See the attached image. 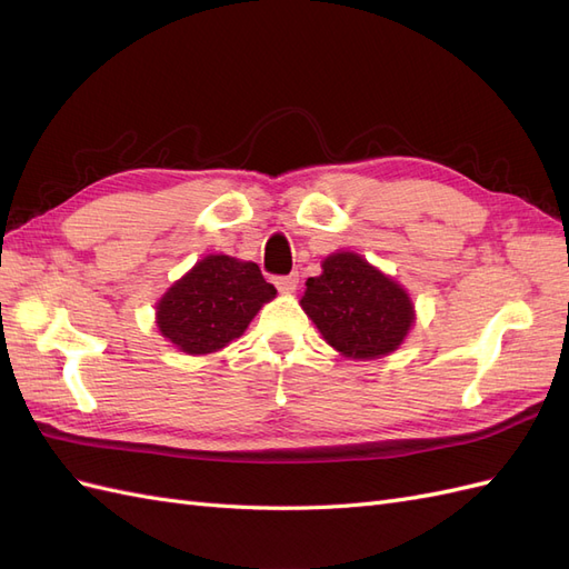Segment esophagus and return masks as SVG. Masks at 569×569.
<instances>
[{"label":"esophagus","instance_id":"obj_1","mask_svg":"<svg viewBox=\"0 0 569 569\" xmlns=\"http://www.w3.org/2000/svg\"><path fill=\"white\" fill-rule=\"evenodd\" d=\"M274 287H278L282 295H291V291H297L299 287V274L297 272L280 274V278H274Z\"/></svg>","mask_w":569,"mask_h":569}]
</instances>
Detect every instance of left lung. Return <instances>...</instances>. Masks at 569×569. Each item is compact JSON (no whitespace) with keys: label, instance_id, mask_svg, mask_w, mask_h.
Instances as JSON below:
<instances>
[{"label":"left lung","instance_id":"obj_1","mask_svg":"<svg viewBox=\"0 0 569 569\" xmlns=\"http://www.w3.org/2000/svg\"><path fill=\"white\" fill-rule=\"evenodd\" d=\"M301 306L325 341L349 358L391 353L416 320L403 287L349 251L325 258L322 274L306 280Z\"/></svg>","mask_w":569,"mask_h":569}]
</instances>
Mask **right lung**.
Here are the masks:
<instances>
[{
    "mask_svg": "<svg viewBox=\"0 0 569 569\" xmlns=\"http://www.w3.org/2000/svg\"><path fill=\"white\" fill-rule=\"evenodd\" d=\"M278 291L256 263L230 256H206L159 301L157 325L184 353H213L249 327Z\"/></svg>",
    "mask_w": 569,
    "mask_h": 569,
    "instance_id": "1",
    "label": "right lung"
}]
</instances>
